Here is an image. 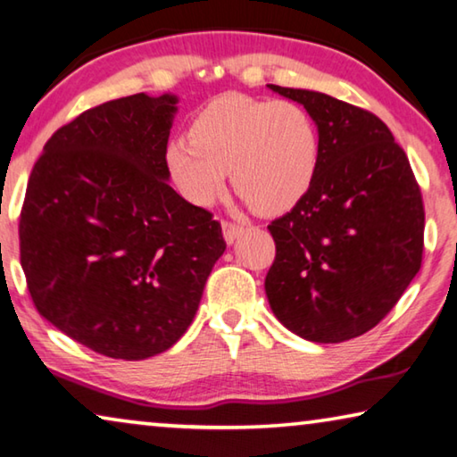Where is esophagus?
I'll list each match as a JSON object with an SVG mask.
<instances>
[{"label":"esophagus","instance_id":"34e87169","mask_svg":"<svg viewBox=\"0 0 457 457\" xmlns=\"http://www.w3.org/2000/svg\"><path fill=\"white\" fill-rule=\"evenodd\" d=\"M222 230H224V241L227 243H235V238L241 237L246 230L245 222H230V220H222Z\"/></svg>","mask_w":457,"mask_h":457}]
</instances>
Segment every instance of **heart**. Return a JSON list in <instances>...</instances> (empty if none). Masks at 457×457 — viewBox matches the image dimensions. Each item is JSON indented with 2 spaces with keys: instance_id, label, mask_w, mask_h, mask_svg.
Returning a JSON list of instances; mask_svg holds the SVG:
<instances>
[{
  "instance_id": "1",
  "label": "heart",
  "mask_w": 457,
  "mask_h": 457,
  "mask_svg": "<svg viewBox=\"0 0 457 457\" xmlns=\"http://www.w3.org/2000/svg\"><path fill=\"white\" fill-rule=\"evenodd\" d=\"M320 137L308 111L287 101L227 95L194 117L190 137L168 145V168L194 204H212L227 174L261 212L287 211L313 182Z\"/></svg>"
}]
</instances>
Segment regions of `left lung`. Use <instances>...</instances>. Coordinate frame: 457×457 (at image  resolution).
Here are the masks:
<instances>
[{
  "instance_id": "left-lung-1",
  "label": "left lung",
  "mask_w": 457,
  "mask_h": 457,
  "mask_svg": "<svg viewBox=\"0 0 457 457\" xmlns=\"http://www.w3.org/2000/svg\"><path fill=\"white\" fill-rule=\"evenodd\" d=\"M318 125L313 182L269 224V305L305 340L362 336L395 308L423 257V198L407 154L370 111L330 95L269 85Z\"/></svg>"
}]
</instances>
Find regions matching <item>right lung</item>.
Here are the masks:
<instances>
[{
    "instance_id": "add662e5",
    "label": "right lung",
    "mask_w": 457,
    "mask_h": 457,
    "mask_svg": "<svg viewBox=\"0 0 457 457\" xmlns=\"http://www.w3.org/2000/svg\"><path fill=\"white\" fill-rule=\"evenodd\" d=\"M176 103L137 93L85 111L28 179L20 261L36 310L109 358L174 346L227 249L220 222L168 184Z\"/></svg>"
}]
</instances>
